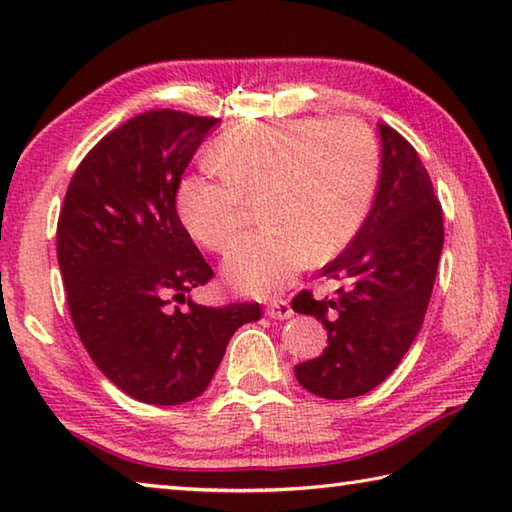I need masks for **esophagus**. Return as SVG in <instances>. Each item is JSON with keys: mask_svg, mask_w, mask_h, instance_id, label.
I'll return each instance as SVG.
<instances>
[{"mask_svg": "<svg viewBox=\"0 0 512 512\" xmlns=\"http://www.w3.org/2000/svg\"><path fill=\"white\" fill-rule=\"evenodd\" d=\"M266 314L268 318H275V320H287L293 316V309L287 300H271L266 305Z\"/></svg>", "mask_w": 512, "mask_h": 512, "instance_id": "1", "label": "esophagus"}]
</instances>
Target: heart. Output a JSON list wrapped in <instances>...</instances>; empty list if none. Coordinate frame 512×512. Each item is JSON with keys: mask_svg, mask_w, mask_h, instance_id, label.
<instances>
[{"mask_svg": "<svg viewBox=\"0 0 512 512\" xmlns=\"http://www.w3.org/2000/svg\"><path fill=\"white\" fill-rule=\"evenodd\" d=\"M210 158L219 173H189L178 187L180 221L205 248L223 250L246 198L262 194L266 225L241 235L223 262L225 277L255 296L287 287L309 253L323 259L350 244L379 178L377 142L357 119L246 121Z\"/></svg>", "mask_w": 512, "mask_h": 512, "instance_id": "1", "label": "heart"}]
</instances>
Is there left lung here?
<instances>
[{
    "instance_id": "left-lung-1",
    "label": "left lung",
    "mask_w": 512,
    "mask_h": 512,
    "mask_svg": "<svg viewBox=\"0 0 512 512\" xmlns=\"http://www.w3.org/2000/svg\"><path fill=\"white\" fill-rule=\"evenodd\" d=\"M381 173L375 203L352 244L323 268L345 287L329 300L300 291L291 307L316 316L327 348L296 366V379L325 400H348L379 386L418 336L443 253V210L413 146L377 124Z\"/></svg>"
}]
</instances>
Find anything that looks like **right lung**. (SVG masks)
<instances>
[{
    "instance_id": "obj_1",
    "label": "right lung",
    "mask_w": 512,
    "mask_h": 512,
    "mask_svg": "<svg viewBox=\"0 0 512 512\" xmlns=\"http://www.w3.org/2000/svg\"><path fill=\"white\" fill-rule=\"evenodd\" d=\"M214 117L151 110L128 119L85 155L67 187L56 250L67 305L90 359L137 402L194 400L214 377L257 302L196 305L189 291L212 268L180 223V178ZM171 299L188 309L171 310Z\"/></svg>"
}]
</instances>
